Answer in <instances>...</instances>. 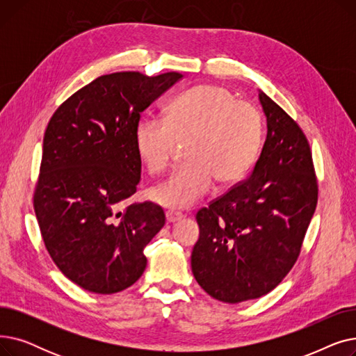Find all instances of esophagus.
<instances>
[{"instance_id":"34e87169","label":"esophagus","mask_w":356,"mask_h":356,"mask_svg":"<svg viewBox=\"0 0 356 356\" xmlns=\"http://www.w3.org/2000/svg\"><path fill=\"white\" fill-rule=\"evenodd\" d=\"M183 218V215L180 212H175V211H167L165 212V219L168 223H175L179 222Z\"/></svg>"}]
</instances>
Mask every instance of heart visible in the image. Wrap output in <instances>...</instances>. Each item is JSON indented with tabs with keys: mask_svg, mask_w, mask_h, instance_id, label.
<instances>
[{
	"mask_svg": "<svg viewBox=\"0 0 356 356\" xmlns=\"http://www.w3.org/2000/svg\"><path fill=\"white\" fill-rule=\"evenodd\" d=\"M264 137L259 111L229 89L199 85L168 102L165 117H145L136 127V148L149 175L167 170L184 144L186 163L153 191L172 209L191 208L216 181L229 188L255 164Z\"/></svg>",
	"mask_w": 356,
	"mask_h": 356,
	"instance_id": "obj_1",
	"label": "heart"
}]
</instances>
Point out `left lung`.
<instances>
[{"label": "left lung", "instance_id": "1", "mask_svg": "<svg viewBox=\"0 0 356 356\" xmlns=\"http://www.w3.org/2000/svg\"><path fill=\"white\" fill-rule=\"evenodd\" d=\"M259 102L268 131L251 176L196 213L192 271L223 303L263 297L283 282L300 255L319 193L302 128L264 92Z\"/></svg>", "mask_w": 356, "mask_h": 356}]
</instances>
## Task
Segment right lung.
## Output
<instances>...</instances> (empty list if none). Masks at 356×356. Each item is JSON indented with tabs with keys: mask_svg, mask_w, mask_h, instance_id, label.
<instances>
[{
	"mask_svg": "<svg viewBox=\"0 0 356 356\" xmlns=\"http://www.w3.org/2000/svg\"><path fill=\"white\" fill-rule=\"evenodd\" d=\"M183 74H102L50 118L33 204L58 268L83 290L118 293L143 275L144 248L164 227L153 202L128 204L141 179V112Z\"/></svg>",
	"mask_w": 356,
	"mask_h": 356,
	"instance_id": "right-lung-1",
	"label": "right lung"
}]
</instances>
